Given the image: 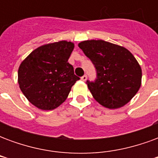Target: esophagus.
<instances>
[{
	"label": "esophagus",
	"mask_w": 158,
	"mask_h": 158,
	"mask_svg": "<svg viewBox=\"0 0 158 158\" xmlns=\"http://www.w3.org/2000/svg\"><path fill=\"white\" fill-rule=\"evenodd\" d=\"M81 80H83V81H86L87 80V76L86 75H84L81 77Z\"/></svg>",
	"instance_id": "34e87169"
}]
</instances>
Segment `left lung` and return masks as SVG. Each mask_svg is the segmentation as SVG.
I'll use <instances>...</instances> for the list:
<instances>
[{
    "label": "left lung",
    "instance_id": "1",
    "mask_svg": "<svg viewBox=\"0 0 158 158\" xmlns=\"http://www.w3.org/2000/svg\"><path fill=\"white\" fill-rule=\"evenodd\" d=\"M96 69L95 82L87 81L96 102L109 109L122 107L132 99L141 85L142 71L128 49L102 40L79 43Z\"/></svg>",
    "mask_w": 158,
    "mask_h": 158
}]
</instances>
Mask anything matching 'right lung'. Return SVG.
<instances>
[{"mask_svg": "<svg viewBox=\"0 0 158 158\" xmlns=\"http://www.w3.org/2000/svg\"><path fill=\"white\" fill-rule=\"evenodd\" d=\"M74 44L60 40L34 50L19 66V88L29 102L41 110H53L65 102L79 78L69 64Z\"/></svg>", "mask_w": 158, "mask_h": 158, "instance_id": "right-lung-1", "label": "right lung"}]
</instances>
